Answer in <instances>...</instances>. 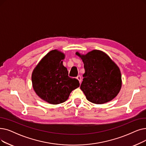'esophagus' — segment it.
I'll return each mask as SVG.
<instances>
[{"instance_id": "obj_1", "label": "esophagus", "mask_w": 146, "mask_h": 146, "mask_svg": "<svg viewBox=\"0 0 146 146\" xmlns=\"http://www.w3.org/2000/svg\"><path fill=\"white\" fill-rule=\"evenodd\" d=\"M76 79L79 80V83L80 84L81 83V77H80V76H78L76 77Z\"/></svg>"}]
</instances>
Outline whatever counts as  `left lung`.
Segmentation results:
<instances>
[{"mask_svg": "<svg viewBox=\"0 0 146 146\" xmlns=\"http://www.w3.org/2000/svg\"><path fill=\"white\" fill-rule=\"evenodd\" d=\"M76 55L84 64L85 72L80 89L86 99L102 104L115 98L122 87L121 73L116 63L100 50H92L85 55L76 52Z\"/></svg>", "mask_w": 146, "mask_h": 146, "instance_id": "8db88e82", "label": "left lung"}]
</instances>
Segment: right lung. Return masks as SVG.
Returning <instances> with one entry per match:
<instances>
[{
	"instance_id": "obj_1",
	"label": "right lung",
	"mask_w": 146,
	"mask_h": 146,
	"mask_svg": "<svg viewBox=\"0 0 146 146\" xmlns=\"http://www.w3.org/2000/svg\"><path fill=\"white\" fill-rule=\"evenodd\" d=\"M65 54L50 50L38 63L31 74L33 90L42 100L51 104L64 103L71 92L80 85L78 80L68 77L62 64Z\"/></svg>"
}]
</instances>
